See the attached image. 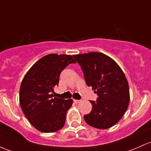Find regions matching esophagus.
Wrapping results in <instances>:
<instances>
[{
  "label": "esophagus",
  "instance_id": "esophagus-1",
  "mask_svg": "<svg viewBox=\"0 0 151 151\" xmlns=\"http://www.w3.org/2000/svg\"><path fill=\"white\" fill-rule=\"evenodd\" d=\"M74 103H76V104L79 103V102H81V100H74Z\"/></svg>",
  "mask_w": 151,
  "mask_h": 151
}]
</instances>
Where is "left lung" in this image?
<instances>
[{"label": "left lung", "mask_w": 151, "mask_h": 151, "mask_svg": "<svg viewBox=\"0 0 151 151\" xmlns=\"http://www.w3.org/2000/svg\"><path fill=\"white\" fill-rule=\"evenodd\" d=\"M81 67L86 84L98 96L90 101L92 111L85 122L98 129L115 125L126 112L130 101L128 82L121 68L108 56L100 52L73 56Z\"/></svg>", "instance_id": "left-lung-1"}]
</instances>
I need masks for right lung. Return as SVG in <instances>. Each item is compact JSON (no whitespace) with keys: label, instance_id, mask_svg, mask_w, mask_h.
Returning <instances> with one entry per match:
<instances>
[{"label":"right lung","instance_id":"right-lung-1","mask_svg":"<svg viewBox=\"0 0 151 151\" xmlns=\"http://www.w3.org/2000/svg\"><path fill=\"white\" fill-rule=\"evenodd\" d=\"M76 61L70 55L51 54L36 62L21 82L19 101L30 123L39 131L52 132L62 128L72 99L54 97V88L59 84L64 68Z\"/></svg>","mask_w":151,"mask_h":151}]
</instances>
